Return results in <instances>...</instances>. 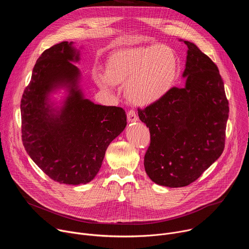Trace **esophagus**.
<instances>
[{
    "mask_svg": "<svg viewBox=\"0 0 249 249\" xmlns=\"http://www.w3.org/2000/svg\"><path fill=\"white\" fill-rule=\"evenodd\" d=\"M127 119H128V122H136L138 121V116L134 110H130L127 113Z\"/></svg>",
    "mask_w": 249,
    "mask_h": 249,
    "instance_id": "obj_1",
    "label": "esophagus"
}]
</instances>
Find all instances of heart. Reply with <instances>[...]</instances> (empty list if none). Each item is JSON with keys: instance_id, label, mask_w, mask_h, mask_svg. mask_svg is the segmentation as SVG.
Listing matches in <instances>:
<instances>
[{"instance_id": "1", "label": "heart", "mask_w": 249, "mask_h": 249, "mask_svg": "<svg viewBox=\"0 0 249 249\" xmlns=\"http://www.w3.org/2000/svg\"><path fill=\"white\" fill-rule=\"evenodd\" d=\"M179 72V60L173 49L160 44L122 48L112 52L105 71H94L92 79L104 89L124 85V94L137 106L161 100L172 89Z\"/></svg>"}]
</instances>
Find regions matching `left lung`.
<instances>
[{
  "label": "left lung",
  "mask_w": 249,
  "mask_h": 249,
  "mask_svg": "<svg viewBox=\"0 0 249 249\" xmlns=\"http://www.w3.org/2000/svg\"><path fill=\"white\" fill-rule=\"evenodd\" d=\"M187 45L183 88H172L160 101L138 108L149 127L144 159L150 178L170 188L187 186L222 155L229 101L219 69L194 43Z\"/></svg>",
  "instance_id": "1"
}]
</instances>
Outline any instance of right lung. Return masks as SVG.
Instances as JSON below:
<instances>
[{
    "label": "right lung",
    "instance_id": "1",
    "mask_svg": "<svg viewBox=\"0 0 249 249\" xmlns=\"http://www.w3.org/2000/svg\"><path fill=\"white\" fill-rule=\"evenodd\" d=\"M80 61L74 42L45 50L35 64L21 102V138L26 153L51 179L86 184L97 174L105 152L127 125L125 110L94 104L80 89ZM67 91L60 108L50 94Z\"/></svg>",
    "mask_w": 249,
    "mask_h": 249
}]
</instances>
